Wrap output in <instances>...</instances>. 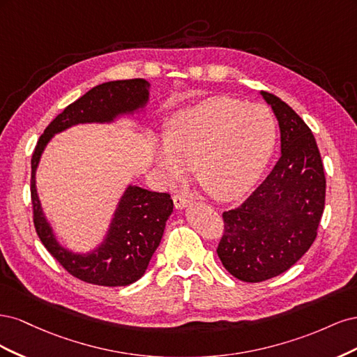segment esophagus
I'll return each instance as SVG.
<instances>
[{
    "instance_id": "esophagus-1",
    "label": "esophagus",
    "mask_w": 357,
    "mask_h": 357,
    "mask_svg": "<svg viewBox=\"0 0 357 357\" xmlns=\"http://www.w3.org/2000/svg\"><path fill=\"white\" fill-rule=\"evenodd\" d=\"M172 201H174V205L177 210H183V208L189 207L190 204H193V201L185 195H176L174 198H172Z\"/></svg>"
}]
</instances>
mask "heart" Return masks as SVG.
<instances>
[{
	"mask_svg": "<svg viewBox=\"0 0 357 357\" xmlns=\"http://www.w3.org/2000/svg\"><path fill=\"white\" fill-rule=\"evenodd\" d=\"M277 123L262 104L211 96L172 116L153 162L168 181L195 167L199 185L220 201L241 197L262 176L274 152Z\"/></svg>",
	"mask_w": 357,
	"mask_h": 357,
	"instance_id": "obj_1",
	"label": "heart"
}]
</instances>
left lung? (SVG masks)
Listing matches in <instances>:
<instances>
[{"mask_svg": "<svg viewBox=\"0 0 357 357\" xmlns=\"http://www.w3.org/2000/svg\"><path fill=\"white\" fill-rule=\"evenodd\" d=\"M277 117L280 159L238 208L223 213L218 247L223 266L247 283L265 282L295 265L317 236L326 178L316 138L278 96L261 92Z\"/></svg>", "mask_w": 357, "mask_h": 357, "instance_id": "1", "label": "left lung"}]
</instances>
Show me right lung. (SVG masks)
Masks as SVG:
<instances>
[{"instance_id":"add662e5","label":"right lung","mask_w":357,"mask_h":357,"mask_svg":"<svg viewBox=\"0 0 357 357\" xmlns=\"http://www.w3.org/2000/svg\"><path fill=\"white\" fill-rule=\"evenodd\" d=\"M149 89L150 83L144 79L95 86L53 119L32 155L31 198L36 231L49 253L82 282L114 287L132 284L142 278L160 244L174 204L168 193L128 185L116 205L102 241L91 252H73L58 241L41 207L36 181L40 159L53 137L75 125L113 123L121 117L144 112L150 100Z\"/></svg>"}]
</instances>
